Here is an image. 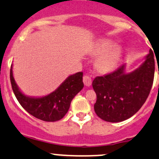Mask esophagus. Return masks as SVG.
<instances>
[{"mask_svg":"<svg viewBox=\"0 0 159 159\" xmlns=\"http://www.w3.org/2000/svg\"><path fill=\"white\" fill-rule=\"evenodd\" d=\"M83 83H84V85L86 86H91L92 80H91L90 76H87V75H85V76H83Z\"/></svg>","mask_w":159,"mask_h":159,"instance_id":"obj_1","label":"esophagus"}]
</instances>
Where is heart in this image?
I'll return each instance as SVG.
<instances>
[{"label":"heart","instance_id":"heart-1","mask_svg":"<svg viewBox=\"0 0 159 159\" xmlns=\"http://www.w3.org/2000/svg\"><path fill=\"white\" fill-rule=\"evenodd\" d=\"M112 47H113V43L112 42L109 41V40H106V41L101 42L98 45L96 52L99 54L104 53L108 50H110ZM118 57H119L118 50H116V49H112L107 53L102 55L99 59V60H98V66L102 71H110L116 66L118 60Z\"/></svg>","mask_w":159,"mask_h":159}]
</instances>
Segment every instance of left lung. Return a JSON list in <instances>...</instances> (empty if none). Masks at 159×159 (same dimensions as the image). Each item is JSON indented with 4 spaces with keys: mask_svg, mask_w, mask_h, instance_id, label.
Listing matches in <instances>:
<instances>
[{
    "mask_svg": "<svg viewBox=\"0 0 159 159\" xmlns=\"http://www.w3.org/2000/svg\"><path fill=\"white\" fill-rule=\"evenodd\" d=\"M154 74L155 60L150 50L145 61L133 71L126 72L123 64L109 74L96 76L93 82L97 96L96 115L109 122H122L135 115L149 95Z\"/></svg>",
    "mask_w": 159,
    "mask_h": 159,
    "instance_id": "8db88e82",
    "label": "left lung"
}]
</instances>
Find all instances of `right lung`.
<instances>
[{"label": "right lung", "instance_id": "obj_1", "mask_svg": "<svg viewBox=\"0 0 159 159\" xmlns=\"http://www.w3.org/2000/svg\"><path fill=\"white\" fill-rule=\"evenodd\" d=\"M13 91L20 104L28 113L46 122H56L67 113L73 98L84 86L83 73L69 76L54 91L43 96L24 94L16 83L13 74V64L10 71Z\"/></svg>", "mask_w": 159, "mask_h": 159}]
</instances>
